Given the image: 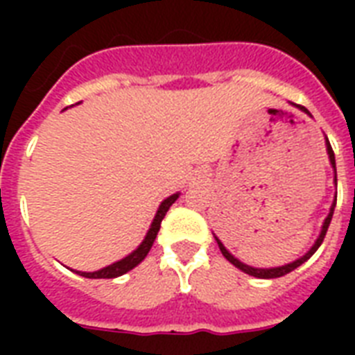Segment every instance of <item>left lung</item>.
I'll return each mask as SVG.
<instances>
[{
    "label": "left lung",
    "mask_w": 355,
    "mask_h": 355,
    "mask_svg": "<svg viewBox=\"0 0 355 355\" xmlns=\"http://www.w3.org/2000/svg\"><path fill=\"white\" fill-rule=\"evenodd\" d=\"M300 108H302L304 112H308V110H306V108H304V107H300ZM326 147H328V155H330L331 166L336 167V156H334V150H331L330 141H328V144H326ZM336 184H337V175H336ZM336 200H337V199H336ZM334 208H336V202H334V205H331L330 214H328V217H326L324 225H322V232H320L319 239H317V241H315L313 247L309 248V252H308V254H304L302 258L297 259V261H293V263L282 265V267H275V269H254V267H248V265L241 263V261H239V259L234 258L232 254L228 252L227 248L223 247V243L219 241V239H217V245H219V248H221L223 256H225V258H227L228 261H230V263L236 265L237 269H241L243 272H247V275H250V276H256V278H265V280H267V278H280V276L287 275V272H291V270H295V269H297V267H300V265H302L304 261H308V259L311 258V256H313V254H315V250H317V248L320 247V243L324 241V236H326V232H328V227H330L331 216H334Z\"/></svg>",
    "instance_id": "8db88e82"
}]
</instances>
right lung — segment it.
I'll use <instances>...</instances> for the list:
<instances>
[{"instance_id":"add662e5","label":"right lung","mask_w":355,"mask_h":355,"mask_svg":"<svg viewBox=\"0 0 355 355\" xmlns=\"http://www.w3.org/2000/svg\"><path fill=\"white\" fill-rule=\"evenodd\" d=\"M177 199H178V193H175L171 195V197H167V199L162 202L158 211H156L155 221H153L149 232H147V236H145L144 243H141V245H139V247L136 248L130 256L119 259V261H116V263L108 265V267H105V269L96 270V272H80V270H75V272L80 276H85V278H118V276L125 275V272H128L130 269H134V267H136L138 263H141V261L145 259V256L149 254L150 247H153V243H155L156 239V234H158V230H160L162 219L166 217L169 206H171Z\"/></svg>"}]
</instances>
